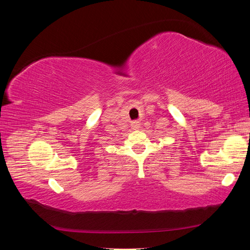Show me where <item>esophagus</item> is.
<instances>
[{"label":"esophagus","mask_w":250,"mask_h":250,"mask_svg":"<svg viewBox=\"0 0 250 250\" xmlns=\"http://www.w3.org/2000/svg\"><path fill=\"white\" fill-rule=\"evenodd\" d=\"M131 126H132V128H134V129H138V128L140 127V124H139V122H133Z\"/></svg>","instance_id":"esophagus-1"}]
</instances>
